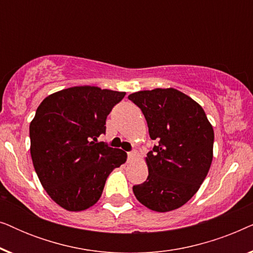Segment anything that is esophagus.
I'll return each mask as SVG.
<instances>
[{
	"label": "esophagus",
	"instance_id": "34e87169",
	"mask_svg": "<svg viewBox=\"0 0 253 253\" xmlns=\"http://www.w3.org/2000/svg\"><path fill=\"white\" fill-rule=\"evenodd\" d=\"M136 157H137V151H132L127 153V159H129V160H133Z\"/></svg>",
	"mask_w": 253,
	"mask_h": 253
}]
</instances>
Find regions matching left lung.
Segmentation results:
<instances>
[{"label": "left lung", "mask_w": 253, "mask_h": 253, "mask_svg": "<svg viewBox=\"0 0 253 253\" xmlns=\"http://www.w3.org/2000/svg\"><path fill=\"white\" fill-rule=\"evenodd\" d=\"M146 119L151 139L148 176L133 185L138 202L155 212L184 205L198 191L213 159L214 131L202 106L175 88L130 94Z\"/></svg>", "instance_id": "1"}]
</instances>
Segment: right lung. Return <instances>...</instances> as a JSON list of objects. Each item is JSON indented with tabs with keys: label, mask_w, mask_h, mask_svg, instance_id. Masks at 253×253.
I'll use <instances>...</instances> for the list:
<instances>
[{
	"label": "right lung",
	"mask_w": 253,
	"mask_h": 253,
	"mask_svg": "<svg viewBox=\"0 0 253 253\" xmlns=\"http://www.w3.org/2000/svg\"><path fill=\"white\" fill-rule=\"evenodd\" d=\"M126 92L75 86L48 95L30 124L31 157L43 189L71 212L94 205L113 169L126 161L120 148L96 143Z\"/></svg>",
	"instance_id": "add662e5"
}]
</instances>
